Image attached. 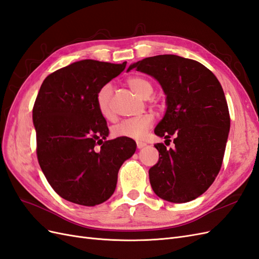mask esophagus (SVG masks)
I'll use <instances>...</instances> for the list:
<instances>
[{"mask_svg": "<svg viewBox=\"0 0 259 259\" xmlns=\"http://www.w3.org/2000/svg\"><path fill=\"white\" fill-rule=\"evenodd\" d=\"M145 145H146V143H144V142H137L138 149H142V147H144Z\"/></svg>", "mask_w": 259, "mask_h": 259, "instance_id": "34e87169", "label": "esophagus"}]
</instances>
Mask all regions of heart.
I'll return each instance as SVG.
<instances>
[{
	"instance_id": "b5f03b06",
	"label": "heart",
	"mask_w": 259,
	"mask_h": 259,
	"mask_svg": "<svg viewBox=\"0 0 259 259\" xmlns=\"http://www.w3.org/2000/svg\"><path fill=\"white\" fill-rule=\"evenodd\" d=\"M127 84L137 95L142 99H149L154 92V85L151 81L143 77L131 76L127 79ZM113 90L110 84H105L100 88L97 93V105L100 114L110 119L114 116V110L112 105ZM154 122V117L152 115H143L138 118H130L124 119L114 125L112 132L118 138H129L140 140L143 139L146 132L152 127Z\"/></svg>"
}]
</instances>
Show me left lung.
I'll list each match as a JSON object with an SVG mask.
<instances>
[{"label":"left lung","instance_id":"8db88e82","mask_svg":"<svg viewBox=\"0 0 259 259\" xmlns=\"http://www.w3.org/2000/svg\"><path fill=\"white\" fill-rule=\"evenodd\" d=\"M134 68L156 79L167 95L166 114L155 135L166 141L175 137V149L154 145L159 158L149 170L152 189L168 202L193 201L211 186L223 165L230 130L223 88L204 65L177 55L146 57L128 71Z\"/></svg>","mask_w":259,"mask_h":259}]
</instances>
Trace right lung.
I'll return each mask as SVG.
<instances>
[{"instance_id": "obj_1", "label": "right lung", "mask_w": 259, "mask_h": 259, "mask_svg": "<svg viewBox=\"0 0 259 259\" xmlns=\"http://www.w3.org/2000/svg\"><path fill=\"white\" fill-rule=\"evenodd\" d=\"M125 65L76 62L52 72L40 88L32 109L36 156L50 186L66 201L83 206L107 201L119 168L136 152L132 139L106 141L107 122L97 105L100 88Z\"/></svg>"}]
</instances>
